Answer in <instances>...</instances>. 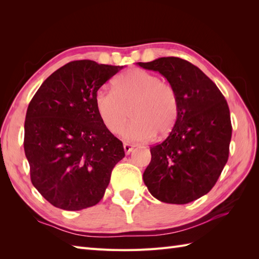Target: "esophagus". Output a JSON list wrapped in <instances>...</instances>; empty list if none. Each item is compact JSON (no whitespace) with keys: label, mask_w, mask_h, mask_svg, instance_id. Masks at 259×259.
<instances>
[{"label":"esophagus","mask_w":259,"mask_h":259,"mask_svg":"<svg viewBox=\"0 0 259 259\" xmlns=\"http://www.w3.org/2000/svg\"><path fill=\"white\" fill-rule=\"evenodd\" d=\"M133 149H134L133 146L127 144V143H124V151H125V154H127V155L131 154L132 151H133Z\"/></svg>","instance_id":"1"}]
</instances>
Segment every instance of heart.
<instances>
[{"instance_id":"obj_1","label":"heart","mask_w":259,"mask_h":259,"mask_svg":"<svg viewBox=\"0 0 259 259\" xmlns=\"http://www.w3.org/2000/svg\"><path fill=\"white\" fill-rule=\"evenodd\" d=\"M95 108L103 125L113 134L122 132L130 143H144L156 134L167 135L180 113V100L175 88L162 82L155 74L133 68L116 77L114 90L100 89L95 95Z\"/></svg>"}]
</instances>
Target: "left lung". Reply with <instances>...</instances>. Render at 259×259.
Wrapping results in <instances>:
<instances>
[{"mask_svg": "<svg viewBox=\"0 0 259 259\" xmlns=\"http://www.w3.org/2000/svg\"><path fill=\"white\" fill-rule=\"evenodd\" d=\"M137 64L162 74L180 100L174 127L164 142L151 147L143 180L160 202L191 203L214 187L227 163L232 139L227 102L208 76L180 57Z\"/></svg>", "mask_w": 259, "mask_h": 259, "instance_id": "obj_1", "label": "left lung"}]
</instances>
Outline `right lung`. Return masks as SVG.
I'll return each mask as SVG.
<instances>
[{
  "label": "right lung",
  "mask_w": 259,
  "mask_h": 259,
  "mask_svg": "<svg viewBox=\"0 0 259 259\" xmlns=\"http://www.w3.org/2000/svg\"><path fill=\"white\" fill-rule=\"evenodd\" d=\"M123 66L81 60L45 79L27 107L24 152L32 184L57 208L81 210L104 196L125 156L97 115L95 95Z\"/></svg>",
  "instance_id": "obj_1"
}]
</instances>
